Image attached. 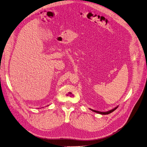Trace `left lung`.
Instances as JSON below:
<instances>
[{
  "instance_id": "1",
  "label": "left lung",
  "mask_w": 147,
  "mask_h": 147,
  "mask_svg": "<svg viewBox=\"0 0 147 147\" xmlns=\"http://www.w3.org/2000/svg\"><path fill=\"white\" fill-rule=\"evenodd\" d=\"M117 108H118V107H115V109H112V110H110V111H106V112H101V111H96V110H92V109H90V110H91L92 111H94V112L98 113H99V114H101V115H108V114L111 113V112H113V111H115Z\"/></svg>"
}]
</instances>
